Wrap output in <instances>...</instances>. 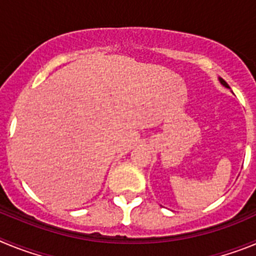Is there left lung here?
I'll use <instances>...</instances> for the list:
<instances>
[{"mask_svg": "<svg viewBox=\"0 0 256 256\" xmlns=\"http://www.w3.org/2000/svg\"><path fill=\"white\" fill-rule=\"evenodd\" d=\"M219 80H220V83H222V84H223V86H224V87H227V88H230V86H228L227 84V82H226V80H224V79H219Z\"/></svg>", "mask_w": 256, "mask_h": 256, "instance_id": "obj_1", "label": "left lung"}]
</instances>
